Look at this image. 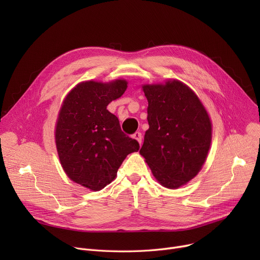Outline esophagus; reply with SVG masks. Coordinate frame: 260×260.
I'll return each instance as SVG.
<instances>
[{"label": "esophagus", "instance_id": "34e87169", "mask_svg": "<svg viewBox=\"0 0 260 260\" xmlns=\"http://www.w3.org/2000/svg\"><path fill=\"white\" fill-rule=\"evenodd\" d=\"M133 138H135L136 140H137L140 144L142 142V134L140 132H136L134 135H133Z\"/></svg>", "mask_w": 260, "mask_h": 260}]
</instances>
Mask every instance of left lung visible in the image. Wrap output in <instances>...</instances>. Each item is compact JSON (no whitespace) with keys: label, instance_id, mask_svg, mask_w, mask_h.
<instances>
[{"label":"left lung","instance_id":"1","mask_svg":"<svg viewBox=\"0 0 260 260\" xmlns=\"http://www.w3.org/2000/svg\"><path fill=\"white\" fill-rule=\"evenodd\" d=\"M142 88L149 128L140 154L161 185L177 188L192 180L207 159L211 120L195 92L180 81Z\"/></svg>","mask_w":260,"mask_h":260}]
</instances>
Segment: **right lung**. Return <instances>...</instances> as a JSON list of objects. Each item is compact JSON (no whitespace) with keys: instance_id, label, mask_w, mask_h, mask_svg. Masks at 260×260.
<instances>
[{"instance_id":"1","label":"right lung","mask_w":260,"mask_h":260,"mask_svg":"<svg viewBox=\"0 0 260 260\" xmlns=\"http://www.w3.org/2000/svg\"><path fill=\"white\" fill-rule=\"evenodd\" d=\"M126 87L125 80L82 82L67 94L61 107L56 144L62 168L73 181L89 189L99 190L111 183L123 160L140 148L106 109Z\"/></svg>"}]
</instances>
